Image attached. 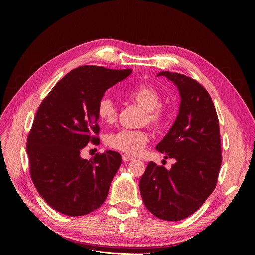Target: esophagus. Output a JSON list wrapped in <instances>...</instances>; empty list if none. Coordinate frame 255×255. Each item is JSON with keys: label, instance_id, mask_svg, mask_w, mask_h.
Segmentation results:
<instances>
[{"label": "esophagus", "instance_id": "34e87169", "mask_svg": "<svg viewBox=\"0 0 255 255\" xmlns=\"http://www.w3.org/2000/svg\"><path fill=\"white\" fill-rule=\"evenodd\" d=\"M122 159H123L124 162H128V161H131V160H133V157L128 156V155H122Z\"/></svg>", "mask_w": 255, "mask_h": 255}]
</instances>
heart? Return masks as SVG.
Here are the masks:
<instances>
[{"label":"heart","mask_w":255,"mask_h":255,"mask_svg":"<svg viewBox=\"0 0 255 255\" xmlns=\"http://www.w3.org/2000/svg\"><path fill=\"white\" fill-rule=\"evenodd\" d=\"M127 97L146 111L145 122L155 127L163 125L166 114L162 107H160L162 97L153 85L146 83L138 84L127 92ZM97 116L103 123L112 124L116 122L118 107L111 97L100 99L97 105ZM149 139V134L143 130L121 129L107 135L105 142L110 148L117 151L128 155H138L142 152Z\"/></svg>","instance_id":"obj_1"}]
</instances>
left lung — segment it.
Wrapping results in <instances>:
<instances>
[{"label": "left lung", "instance_id": "1", "mask_svg": "<svg viewBox=\"0 0 255 255\" xmlns=\"http://www.w3.org/2000/svg\"><path fill=\"white\" fill-rule=\"evenodd\" d=\"M175 84L181 103L177 119L156 150L177 162L167 170L150 162L139 182L144 206L166 221L197 211L215 189L221 166L219 121L207 90L180 73L159 72Z\"/></svg>", "mask_w": 255, "mask_h": 255}]
</instances>
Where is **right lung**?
<instances>
[{
    "instance_id": "right-lung-1",
    "label": "right lung",
    "mask_w": 255,
    "mask_h": 255,
    "mask_svg": "<svg viewBox=\"0 0 255 255\" xmlns=\"http://www.w3.org/2000/svg\"><path fill=\"white\" fill-rule=\"evenodd\" d=\"M132 69L80 66L66 74L40 104L28 136L31 178L38 193L67 216L98 209L110 190L122 158L114 151L80 157L89 142L97 143V105L104 92Z\"/></svg>"
}]
</instances>
